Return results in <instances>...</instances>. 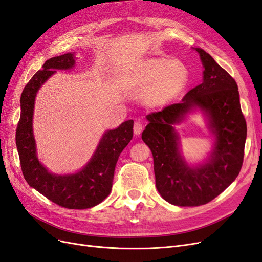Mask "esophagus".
<instances>
[{
	"label": "esophagus",
	"instance_id": "1",
	"mask_svg": "<svg viewBox=\"0 0 262 262\" xmlns=\"http://www.w3.org/2000/svg\"><path fill=\"white\" fill-rule=\"evenodd\" d=\"M143 130V123L139 120V121H135L134 123V127H133V132L135 135H140L141 132Z\"/></svg>",
	"mask_w": 262,
	"mask_h": 262
}]
</instances>
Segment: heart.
I'll list each match as a JSON object with an SVG mask.
<instances>
[{"instance_id":"b5f03b06","label":"heart","mask_w":262,"mask_h":262,"mask_svg":"<svg viewBox=\"0 0 262 262\" xmlns=\"http://www.w3.org/2000/svg\"><path fill=\"white\" fill-rule=\"evenodd\" d=\"M132 82L140 88L147 85L145 101L151 106L168 104L181 93L189 81L186 66L179 60L165 57L141 61L130 73Z\"/></svg>"}]
</instances>
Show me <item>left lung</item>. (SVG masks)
<instances>
[{
  "label": "left lung",
  "instance_id": "left-lung-1",
  "mask_svg": "<svg viewBox=\"0 0 262 262\" xmlns=\"http://www.w3.org/2000/svg\"><path fill=\"white\" fill-rule=\"evenodd\" d=\"M204 67L203 82L188 91L181 103L146 116L148 124L142 140L154 158L156 187L168 203L195 207L211 202L238 176L247 134L237 84L227 71L202 49H194ZM201 110L215 138L204 163L188 165L179 148L174 128L186 115Z\"/></svg>",
  "mask_w": 262,
  "mask_h": 262
}]
</instances>
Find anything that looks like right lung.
<instances>
[{
  "instance_id": "add662e5",
  "label": "right lung",
  "mask_w": 262,
  "mask_h": 262,
  "mask_svg": "<svg viewBox=\"0 0 262 262\" xmlns=\"http://www.w3.org/2000/svg\"><path fill=\"white\" fill-rule=\"evenodd\" d=\"M75 64V53L52 57L44 62L42 70L35 73L27 83L20 97L21 112L16 130V146L23 174L31 187L65 208L88 209L102 203L110 195L117 161L133 137V120H127L118 128L107 130L91 159L78 172L70 174L50 172L37 156L32 129L35 96L56 70L73 69Z\"/></svg>"
}]
</instances>
